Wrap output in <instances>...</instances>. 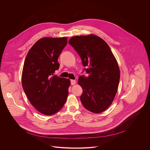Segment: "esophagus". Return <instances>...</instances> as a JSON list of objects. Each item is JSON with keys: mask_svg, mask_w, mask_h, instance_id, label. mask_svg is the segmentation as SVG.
<instances>
[{"mask_svg": "<svg viewBox=\"0 0 150 150\" xmlns=\"http://www.w3.org/2000/svg\"><path fill=\"white\" fill-rule=\"evenodd\" d=\"M76 84V81L75 80H71V84L74 85Z\"/></svg>", "mask_w": 150, "mask_h": 150, "instance_id": "obj_1", "label": "esophagus"}]
</instances>
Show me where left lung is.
<instances>
[{
    "mask_svg": "<svg viewBox=\"0 0 150 150\" xmlns=\"http://www.w3.org/2000/svg\"><path fill=\"white\" fill-rule=\"evenodd\" d=\"M69 43L81 59L88 77L80 76L78 84L83 89L80 100L86 110L93 113L103 112L117 92L120 70L110 48L98 36L91 34L71 38Z\"/></svg>",
    "mask_w": 150,
    "mask_h": 150,
    "instance_id": "1",
    "label": "left lung"
}]
</instances>
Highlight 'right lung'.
<instances>
[{"instance_id":"right-lung-1","label":"right lung","mask_w":150,"mask_h":150,"mask_svg":"<svg viewBox=\"0 0 150 150\" xmlns=\"http://www.w3.org/2000/svg\"><path fill=\"white\" fill-rule=\"evenodd\" d=\"M67 38H43L36 42L25 58L22 86L30 102L40 113L52 115L64 106L70 81L53 74L59 69L58 58Z\"/></svg>"}]
</instances>
